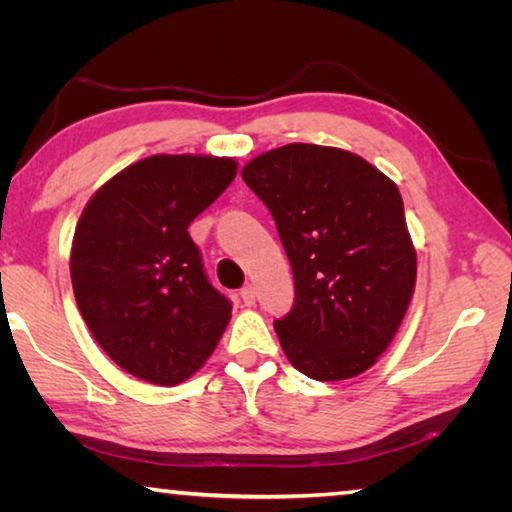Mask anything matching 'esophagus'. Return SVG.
Returning a JSON list of instances; mask_svg holds the SVG:
<instances>
[{
	"mask_svg": "<svg viewBox=\"0 0 512 512\" xmlns=\"http://www.w3.org/2000/svg\"><path fill=\"white\" fill-rule=\"evenodd\" d=\"M255 298H257V291L253 284H246L244 289H241V300H244L246 307H253L255 305Z\"/></svg>",
	"mask_w": 512,
	"mask_h": 512,
	"instance_id": "1",
	"label": "esophagus"
}]
</instances>
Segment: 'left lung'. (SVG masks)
<instances>
[{
  "mask_svg": "<svg viewBox=\"0 0 512 512\" xmlns=\"http://www.w3.org/2000/svg\"><path fill=\"white\" fill-rule=\"evenodd\" d=\"M241 176L291 262L296 300L273 323L287 359L316 381L361 375L391 345L415 289L400 189L359 155L318 144L257 155Z\"/></svg>",
  "mask_w": 512,
  "mask_h": 512,
  "instance_id": "8db88e82",
  "label": "left lung"
}]
</instances>
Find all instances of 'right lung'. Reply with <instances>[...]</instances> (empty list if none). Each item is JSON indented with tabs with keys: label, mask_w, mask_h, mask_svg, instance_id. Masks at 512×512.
I'll return each mask as SVG.
<instances>
[{
	"label": "right lung",
	"mask_w": 512,
	"mask_h": 512,
	"mask_svg": "<svg viewBox=\"0 0 512 512\" xmlns=\"http://www.w3.org/2000/svg\"><path fill=\"white\" fill-rule=\"evenodd\" d=\"M237 176L214 155H151L112 176L76 225L69 271L85 325L133 377L176 386L214 352L232 305L207 280L192 223Z\"/></svg>",
	"instance_id": "obj_1"
}]
</instances>
